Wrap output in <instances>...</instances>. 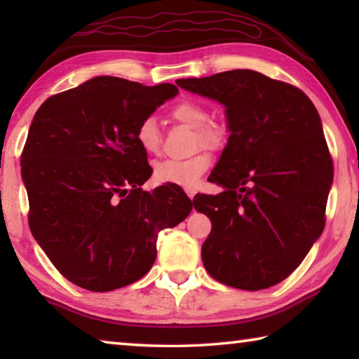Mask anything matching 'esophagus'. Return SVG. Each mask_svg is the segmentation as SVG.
I'll use <instances>...</instances> for the list:
<instances>
[{"label":"esophagus","instance_id":"1","mask_svg":"<svg viewBox=\"0 0 359 359\" xmlns=\"http://www.w3.org/2000/svg\"><path fill=\"white\" fill-rule=\"evenodd\" d=\"M185 193L188 194V198L193 199L194 194H196V191H194V188H185Z\"/></svg>","mask_w":359,"mask_h":359}]
</instances>
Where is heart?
<instances>
[{
	"instance_id": "obj_1",
	"label": "heart",
	"mask_w": 359,
	"mask_h": 359,
	"mask_svg": "<svg viewBox=\"0 0 359 359\" xmlns=\"http://www.w3.org/2000/svg\"><path fill=\"white\" fill-rule=\"evenodd\" d=\"M171 115L172 118L196 131V147L201 145L204 149L218 150L226 142V131L222 126L208 123L209 114L198 102L182 101L171 109ZM135 136L145 154H156L160 149V130L154 117H145L139 121ZM210 163V156L205 151H198L187 160H165L155 165L154 177L158 184L193 188L209 171Z\"/></svg>"
}]
</instances>
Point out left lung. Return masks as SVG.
Listing matches in <instances>:
<instances>
[{"label": "left lung", "instance_id": "1", "mask_svg": "<svg viewBox=\"0 0 359 359\" xmlns=\"http://www.w3.org/2000/svg\"><path fill=\"white\" fill-rule=\"evenodd\" d=\"M175 83L223 104L229 131L209 177L223 191L193 199L212 223L205 271L233 288L274 287L325 228L332 158L317 109L299 88L252 69Z\"/></svg>", "mask_w": 359, "mask_h": 359}]
</instances>
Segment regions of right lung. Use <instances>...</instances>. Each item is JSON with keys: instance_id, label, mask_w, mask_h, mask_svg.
<instances>
[{"instance_id": "1", "label": "right lung", "mask_w": 359, "mask_h": 359, "mask_svg": "<svg viewBox=\"0 0 359 359\" xmlns=\"http://www.w3.org/2000/svg\"><path fill=\"white\" fill-rule=\"evenodd\" d=\"M177 93L172 83L98 76L34 114L20 160L29 229L77 287L104 293L139 280L155 263L158 233L191 212L180 188L142 190L151 168L135 136Z\"/></svg>"}]
</instances>
